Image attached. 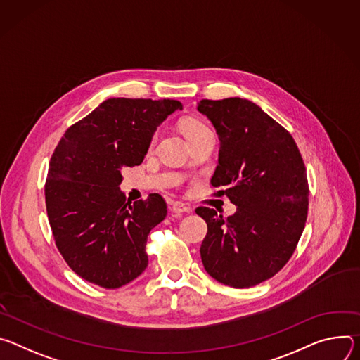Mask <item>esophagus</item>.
<instances>
[{
  "label": "esophagus",
  "instance_id": "1",
  "mask_svg": "<svg viewBox=\"0 0 360 360\" xmlns=\"http://www.w3.org/2000/svg\"><path fill=\"white\" fill-rule=\"evenodd\" d=\"M172 212H173L176 216H180V214H183V213H191V207L187 206V205H184V203H181V202H176V203H173V206H172Z\"/></svg>",
  "mask_w": 360,
  "mask_h": 360
}]
</instances>
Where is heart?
<instances>
[{"label":"heart","mask_w":360,"mask_h":360,"mask_svg":"<svg viewBox=\"0 0 360 360\" xmlns=\"http://www.w3.org/2000/svg\"><path fill=\"white\" fill-rule=\"evenodd\" d=\"M181 129H183V133H184L187 140H191V139H194L197 136H202L205 133H210V129L207 127V124L205 122H202V120H198V118H186L184 122L181 123ZM155 141H157V133H154L151 136L148 147L153 148Z\"/></svg>","instance_id":"heart-1"}]
</instances>
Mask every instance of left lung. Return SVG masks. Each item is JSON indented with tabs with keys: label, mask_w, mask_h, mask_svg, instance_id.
Masks as SVG:
<instances>
[{
	"label": "left lung",
	"mask_w": 360,
	"mask_h": 360,
	"mask_svg": "<svg viewBox=\"0 0 360 360\" xmlns=\"http://www.w3.org/2000/svg\"><path fill=\"white\" fill-rule=\"evenodd\" d=\"M197 110L219 140L214 195L237 206L223 217L210 207L195 213L207 223L200 248L206 271L236 289L273 277L292 257L307 219L309 184L292 134L246 98L202 100Z\"/></svg>",
	"instance_id": "obj_1"
}]
</instances>
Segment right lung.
<instances>
[{
	"instance_id": "add662e5",
	"label": "right lung",
	"mask_w": 360,
	"mask_h": 360,
	"mask_svg": "<svg viewBox=\"0 0 360 360\" xmlns=\"http://www.w3.org/2000/svg\"><path fill=\"white\" fill-rule=\"evenodd\" d=\"M177 100L108 98L67 129L46 180V206L56 246L84 281L122 288L148 264L147 236L167 214L151 193L131 203L118 188L122 170L141 165L150 139Z\"/></svg>"
}]
</instances>
